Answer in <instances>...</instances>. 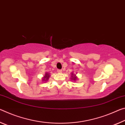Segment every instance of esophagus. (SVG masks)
I'll list each match as a JSON object with an SVG mask.
<instances>
[{"label": "esophagus", "instance_id": "1", "mask_svg": "<svg viewBox=\"0 0 125 125\" xmlns=\"http://www.w3.org/2000/svg\"><path fill=\"white\" fill-rule=\"evenodd\" d=\"M57 71H58V73H62V70H57Z\"/></svg>", "mask_w": 125, "mask_h": 125}]
</instances>
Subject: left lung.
I'll use <instances>...</instances> for the list:
<instances>
[{
	"mask_svg": "<svg viewBox=\"0 0 125 125\" xmlns=\"http://www.w3.org/2000/svg\"><path fill=\"white\" fill-rule=\"evenodd\" d=\"M77 77L76 76V75H75V74H74V73H73V72L71 73V80H73V81H76L77 80Z\"/></svg>",
	"mask_w": 125,
	"mask_h": 125,
	"instance_id": "1",
	"label": "left lung"
}]
</instances>
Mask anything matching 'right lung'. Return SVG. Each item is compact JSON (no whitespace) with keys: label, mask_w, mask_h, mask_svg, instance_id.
Listing matches in <instances>:
<instances>
[{"label":"right lung","mask_w":125,"mask_h":125,"mask_svg":"<svg viewBox=\"0 0 125 125\" xmlns=\"http://www.w3.org/2000/svg\"><path fill=\"white\" fill-rule=\"evenodd\" d=\"M50 76V73H45V76H44V77H42V81H44V82L48 81V80L49 79V77Z\"/></svg>","instance_id":"obj_1"}]
</instances>
